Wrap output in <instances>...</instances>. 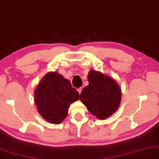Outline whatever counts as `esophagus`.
Segmentation results:
<instances>
[{"label": "esophagus", "instance_id": "esophagus-1", "mask_svg": "<svg viewBox=\"0 0 159 159\" xmlns=\"http://www.w3.org/2000/svg\"><path fill=\"white\" fill-rule=\"evenodd\" d=\"M82 87H80V88H77V91H78V92H79L80 93H81V91H82Z\"/></svg>", "mask_w": 159, "mask_h": 159}]
</instances>
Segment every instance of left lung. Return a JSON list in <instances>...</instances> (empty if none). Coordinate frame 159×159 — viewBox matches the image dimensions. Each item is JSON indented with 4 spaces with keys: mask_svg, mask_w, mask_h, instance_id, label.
<instances>
[{
    "mask_svg": "<svg viewBox=\"0 0 159 159\" xmlns=\"http://www.w3.org/2000/svg\"><path fill=\"white\" fill-rule=\"evenodd\" d=\"M88 80L89 85L83 89L80 100L92 115L106 119L117 110L121 89L112 78L96 70L89 72Z\"/></svg>",
    "mask_w": 159,
    "mask_h": 159,
    "instance_id": "obj_1",
    "label": "left lung"
}]
</instances>
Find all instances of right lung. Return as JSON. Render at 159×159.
Returning a JSON list of instances; mask_svg holds the SVG:
<instances>
[{
    "label": "right lung",
    "instance_id": "obj_1",
    "mask_svg": "<svg viewBox=\"0 0 159 159\" xmlns=\"http://www.w3.org/2000/svg\"><path fill=\"white\" fill-rule=\"evenodd\" d=\"M79 98L80 94L70 82L57 72L47 74L35 91L39 113L54 124H60L66 118L69 105Z\"/></svg>",
    "mask_w": 159,
    "mask_h": 159
}]
</instances>
